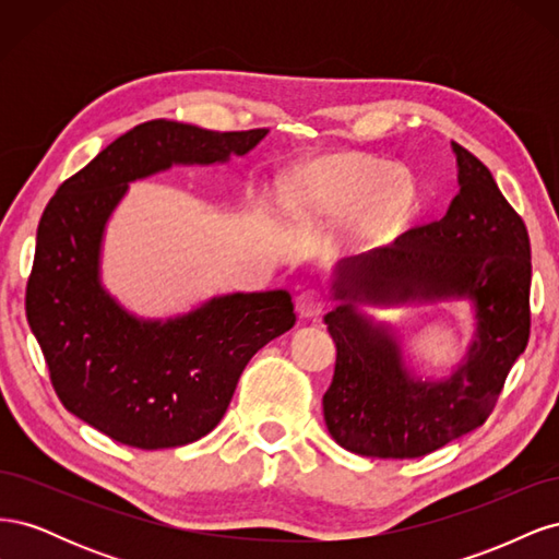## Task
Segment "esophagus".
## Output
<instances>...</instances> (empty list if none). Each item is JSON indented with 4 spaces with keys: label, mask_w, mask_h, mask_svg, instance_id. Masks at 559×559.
Masks as SVG:
<instances>
[{
    "label": "esophagus",
    "mask_w": 559,
    "mask_h": 559,
    "mask_svg": "<svg viewBox=\"0 0 559 559\" xmlns=\"http://www.w3.org/2000/svg\"><path fill=\"white\" fill-rule=\"evenodd\" d=\"M326 308V300L321 298L317 292H302L296 298V312L302 319H317Z\"/></svg>",
    "instance_id": "1"
}]
</instances>
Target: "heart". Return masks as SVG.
I'll list each match as a JSON object with an SVG mask.
<instances>
[{"instance_id": "heart-1", "label": "heart", "mask_w": 559, "mask_h": 559, "mask_svg": "<svg viewBox=\"0 0 559 559\" xmlns=\"http://www.w3.org/2000/svg\"><path fill=\"white\" fill-rule=\"evenodd\" d=\"M310 181L321 214L343 218L359 212L366 226L394 222L413 200L408 177L386 170L382 160L364 154H341L314 163Z\"/></svg>"}]
</instances>
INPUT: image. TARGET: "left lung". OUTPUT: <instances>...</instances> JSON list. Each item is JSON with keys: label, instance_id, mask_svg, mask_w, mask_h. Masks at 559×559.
I'll list each match as a JSON object with an SVG mask.
<instances>
[{"label": "left lung", "instance_id": "1", "mask_svg": "<svg viewBox=\"0 0 559 559\" xmlns=\"http://www.w3.org/2000/svg\"><path fill=\"white\" fill-rule=\"evenodd\" d=\"M456 183L443 218L331 270L324 314L337 357L324 419L337 445L380 460H415L478 429L530 341V235L492 173L456 142ZM469 302L477 319L465 357L425 377L393 322L362 308Z\"/></svg>", "mask_w": 559, "mask_h": 559}]
</instances>
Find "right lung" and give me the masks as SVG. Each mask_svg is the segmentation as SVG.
Returning a JSON list of instances; mask_svg holds the SVG:
<instances>
[{
    "mask_svg": "<svg viewBox=\"0 0 559 559\" xmlns=\"http://www.w3.org/2000/svg\"><path fill=\"white\" fill-rule=\"evenodd\" d=\"M265 134L146 121L99 151L44 210L29 329L64 408L118 443L163 450L207 436L249 359L296 324L286 289L218 294L179 314L142 317L103 280L107 226L132 181L175 165H226Z\"/></svg>",
    "mask_w": 559,
    "mask_h": 559,
    "instance_id": "add662e5",
    "label": "right lung"
}]
</instances>
